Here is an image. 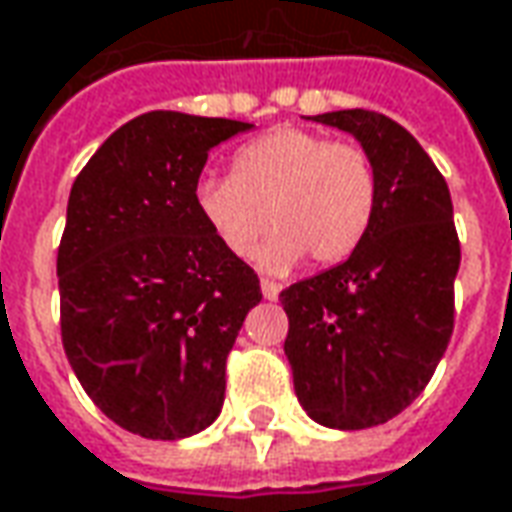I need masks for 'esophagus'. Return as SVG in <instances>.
<instances>
[{
	"instance_id": "1",
	"label": "esophagus",
	"mask_w": 512,
	"mask_h": 512,
	"mask_svg": "<svg viewBox=\"0 0 512 512\" xmlns=\"http://www.w3.org/2000/svg\"><path fill=\"white\" fill-rule=\"evenodd\" d=\"M281 293V287L276 284V281H262V296L267 298V301H276Z\"/></svg>"
}]
</instances>
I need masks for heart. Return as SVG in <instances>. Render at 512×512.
Listing matches in <instances>:
<instances>
[{
  "instance_id": "obj_1",
  "label": "heart",
  "mask_w": 512,
  "mask_h": 512,
  "mask_svg": "<svg viewBox=\"0 0 512 512\" xmlns=\"http://www.w3.org/2000/svg\"><path fill=\"white\" fill-rule=\"evenodd\" d=\"M194 205L231 256H250L270 222L264 270L284 273L304 256L329 267L349 259L372 228L377 171L355 143L276 129L236 152L231 177H202Z\"/></svg>"
}]
</instances>
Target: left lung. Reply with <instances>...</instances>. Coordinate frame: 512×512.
Here are the masks:
<instances>
[{"mask_svg": "<svg viewBox=\"0 0 512 512\" xmlns=\"http://www.w3.org/2000/svg\"><path fill=\"white\" fill-rule=\"evenodd\" d=\"M307 120L358 140L377 171V211L346 262L281 290L284 355L315 423H389L434 375L454 332L459 239L451 191L423 146L369 109Z\"/></svg>", "mask_w": 512, "mask_h": 512, "instance_id": "1", "label": "left lung"}]
</instances>
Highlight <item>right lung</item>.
<instances>
[{
  "instance_id": "1",
  "label": "right lung",
  "mask_w": 512,
  "mask_h": 512,
  "mask_svg": "<svg viewBox=\"0 0 512 512\" xmlns=\"http://www.w3.org/2000/svg\"><path fill=\"white\" fill-rule=\"evenodd\" d=\"M250 123L146 112L75 177L58 248L61 341L112 423L183 440L225 403V360L259 301V276L194 205L208 152Z\"/></svg>"
}]
</instances>
